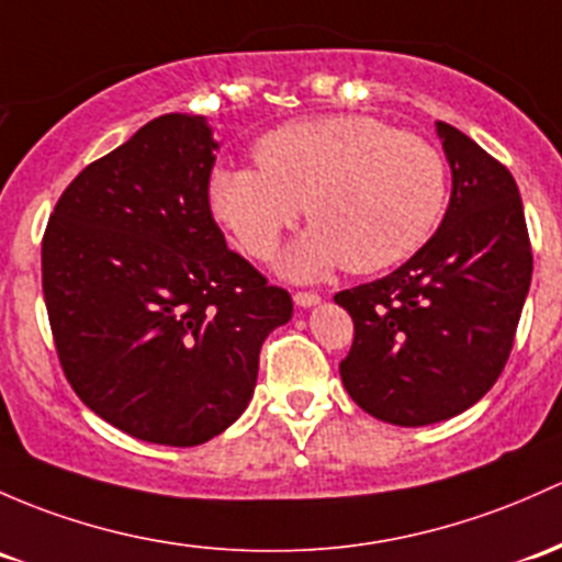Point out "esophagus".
Here are the masks:
<instances>
[{
	"label": "esophagus",
	"instance_id": "esophagus-1",
	"mask_svg": "<svg viewBox=\"0 0 562 562\" xmlns=\"http://www.w3.org/2000/svg\"><path fill=\"white\" fill-rule=\"evenodd\" d=\"M293 301H296L299 306H315V304H321V296L312 291H299V293H293Z\"/></svg>",
	"mask_w": 562,
	"mask_h": 562
}]
</instances>
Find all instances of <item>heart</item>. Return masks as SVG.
Segmentation results:
<instances>
[{
    "label": "heart",
    "mask_w": 562,
    "mask_h": 562,
    "mask_svg": "<svg viewBox=\"0 0 562 562\" xmlns=\"http://www.w3.org/2000/svg\"><path fill=\"white\" fill-rule=\"evenodd\" d=\"M256 167L217 169L210 204L250 258L274 256L304 206L306 232L285 258L299 280L339 266L387 269L434 234L447 199L441 153L417 134L369 115H323L271 128Z\"/></svg>",
    "instance_id": "obj_1"
}]
</instances>
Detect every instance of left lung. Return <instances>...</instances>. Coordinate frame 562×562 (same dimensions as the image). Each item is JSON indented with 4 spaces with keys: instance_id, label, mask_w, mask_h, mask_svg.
I'll list each match as a JSON object with an SVG mask.
<instances>
[{
    "instance_id": "1",
    "label": "left lung",
    "mask_w": 562,
    "mask_h": 562,
    "mask_svg": "<svg viewBox=\"0 0 562 562\" xmlns=\"http://www.w3.org/2000/svg\"><path fill=\"white\" fill-rule=\"evenodd\" d=\"M436 134L452 169L439 232L393 274L334 296L356 323L345 390L404 428L450 420L495 385L533 274L515 177L450 123Z\"/></svg>"
}]
</instances>
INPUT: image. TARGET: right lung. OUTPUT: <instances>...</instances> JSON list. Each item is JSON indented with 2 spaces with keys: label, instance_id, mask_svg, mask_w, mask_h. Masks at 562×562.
Wrapping results in <instances>:
<instances>
[{
  "label": "right lung",
  "instance_id": "add662e5",
  "mask_svg": "<svg viewBox=\"0 0 562 562\" xmlns=\"http://www.w3.org/2000/svg\"><path fill=\"white\" fill-rule=\"evenodd\" d=\"M202 115L145 123L88 164L43 236L53 341L82 404L134 439L196 447L247 409L291 293L228 250Z\"/></svg>",
  "mask_w": 562,
  "mask_h": 562
}]
</instances>
